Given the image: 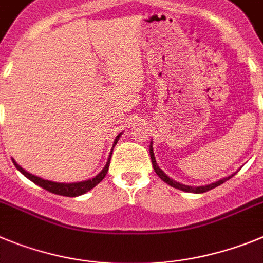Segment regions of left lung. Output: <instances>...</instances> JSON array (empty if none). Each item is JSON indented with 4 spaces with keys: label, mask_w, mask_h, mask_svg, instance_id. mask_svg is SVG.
Instances as JSON below:
<instances>
[{
    "label": "left lung",
    "mask_w": 263,
    "mask_h": 263,
    "mask_svg": "<svg viewBox=\"0 0 263 263\" xmlns=\"http://www.w3.org/2000/svg\"><path fill=\"white\" fill-rule=\"evenodd\" d=\"M149 155H151V160H152V165H154L155 172H156V175L159 176L160 179L163 180L164 182H166L168 185L173 186V188L180 189V191H184V192H191V193H204V192L211 191V189L216 188V186L221 185V184H223V182H225V181H228V180H229L230 177H233V176H234L237 173V172H234V173H233V175H230V176H228V177H225V179H221V180H218V181H216V182H212V184H209V185H204V186L184 185V184H180V182H177V181H175V180L170 179V177H168V176H166L165 173L163 172V171L160 170L159 165H157V163H156V159H155L154 148H152V143H151V145H149Z\"/></svg>",
    "instance_id": "1"
}]
</instances>
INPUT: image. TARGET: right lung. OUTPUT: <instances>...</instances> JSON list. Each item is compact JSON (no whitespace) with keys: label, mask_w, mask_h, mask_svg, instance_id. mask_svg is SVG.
Listing matches in <instances>:
<instances>
[{"label":"right lung","mask_w":263,"mask_h":263,"mask_svg":"<svg viewBox=\"0 0 263 263\" xmlns=\"http://www.w3.org/2000/svg\"><path fill=\"white\" fill-rule=\"evenodd\" d=\"M120 135H122V134H119L118 136H116L115 141H114L112 149H111V152H109V157H108V160H107V164H106V165H104L103 170H102V172L98 173V175L95 176V177H92V179L86 180V181L70 182V184H66V182L49 181V180L41 179V177H38V176H34V175H31V173L26 172V171H25L24 168H21V166H20L17 163H15L14 160H13V163H14V165L17 166V170L20 171V172H21L22 175L26 176L27 179L30 180V181H33L34 184H36V185H40L41 188L46 189V191L51 192V193H54V195L66 196V197H77V196L84 195L86 192L91 191V189H92L93 186H97L98 184H99V182L102 181V180H103L104 177H106L107 172H108L109 161H111V155H112L114 147H115L116 143H118L119 138H120Z\"/></svg>","instance_id":"obj_1"}]
</instances>
